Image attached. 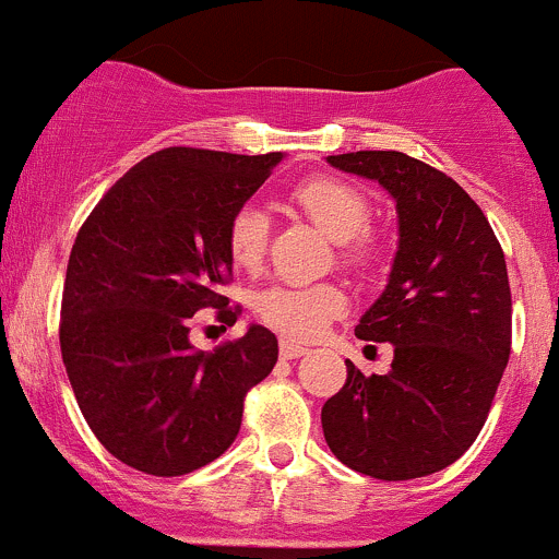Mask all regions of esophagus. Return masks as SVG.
<instances>
[{"label":"esophagus","mask_w":559,"mask_h":559,"mask_svg":"<svg viewBox=\"0 0 559 559\" xmlns=\"http://www.w3.org/2000/svg\"><path fill=\"white\" fill-rule=\"evenodd\" d=\"M306 352H308V348L300 346V343L281 341V357H284V359H297V357H302Z\"/></svg>","instance_id":"1"}]
</instances>
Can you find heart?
<instances>
[{
	"instance_id": "heart-1",
	"label": "heart",
	"mask_w": 559,
	"mask_h": 559,
	"mask_svg": "<svg viewBox=\"0 0 559 559\" xmlns=\"http://www.w3.org/2000/svg\"><path fill=\"white\" fill-rule=\"evenodd\" d=\"M292 202L308 218L341 246V259L348 267H368L376 259V240L368 233L370 207L368 194L354 183L332 175L308 178L292 191ZM270 224L259 207L243 205L227 224V253L235 267L259 270L267 253ZM346 308V295L335 284L313 286H270L253 297V311L275 332L295 341H313L326 321Z\"/></svg>"
}]
</instances>
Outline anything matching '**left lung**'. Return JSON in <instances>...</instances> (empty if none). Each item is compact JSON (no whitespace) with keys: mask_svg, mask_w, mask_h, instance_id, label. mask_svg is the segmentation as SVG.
Listing matches in <instances>:
<instances>
[{"mask_svg":"<svg viewBox=\"0 0 559 559\" xmlns=\"http://www.w3.org/2000/svg\"><path fill=\"white\" fill-rule=\"evenodd\" d=\"M326 162L384 186L400 224L386 289L354 330L392 343V368L365 376L346 362V384L321 408L326 447L365 476H430L476 441L509 365L503 248L467 191L414 156L357 151Z\"/></svg>","mask_w":559,"mask_h":559,"instance_id":"obj_1","label":"left lung"}]
</instances>
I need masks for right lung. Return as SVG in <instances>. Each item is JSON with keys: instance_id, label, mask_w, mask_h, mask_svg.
I'll use <instances>...</instances> for the list:
<instances>
[{"instance_id": "right-lung-1", "label": "right lung", "mask_w": 559, "mask_h": 559, "mask_svg": "<svg viewBox=\"0 0 559 559\" xmlns=\"http://www.w3.org/2000/svg\"><path fill=\"white\" fill-rule=\"evenodd\" d=\"M284 154L165 148L107 189L83 222L61 297V359L99 443L148 476H183L238 438L243 400L278 362V341L251 324L200 352L191 316L218 308L233 275L227 224Z\"/></svg>"}]
</instances>
